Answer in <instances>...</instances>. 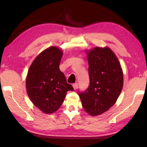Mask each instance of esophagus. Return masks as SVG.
I'll list each match as a JSON object with an SVG mask.
<instances>
[{
    "label": "esophagus",
    "mask_w": 147,
    "mask_h": 147,
    "mask_svg": "<svg viewBox=\"0 0 147 147\" xmlns=\"http://www.w3.org/2000/svg\"><path fill=\"white\" fill-rule=\"evenodd\" d=\"M73 86L74 90H76L78 88V83H74L73 85Z\"/></svg>",
    "instance_id": "1"
}]
</instances>
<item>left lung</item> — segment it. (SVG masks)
Returning a JSON list of instances; mask_svg holds the SVG:
<instances>
[{
  "label": "left lung",
  "instance_id": "obj_1",
  "mask_svg": "<svg viewBox=\"0 0 147 147\" xmlns=\"http://www.w3.org/2000/svg\"><path fill=\"white\" fill-rule=\"evenodd\" d=\"M86 52L90 85L79 96L85 111L96 116L116 102L123 89V73L116 55L107 47H96Z\"/></svg>",
  "mask_w": 147,
  "mask_h": 147
}]
</instances>
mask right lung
Segmentation results:
<instances>
[{"instance_id": "obj_1", "label": "right lung", "mask_w": 147, "mask_h": 147, "mask_svg": "<svg viewBox=\"0 0 147 147\" xmlns=\"http://www.w3.org/2000/svg\"><path fill=\"white\" fill-rule=\"evenodd\" d=\"M63 52L51 47L36 56L31 64L26 79V92L31 101L45 114L57 111L67 92L74 90L67 83L59 64Z\"/></svg>"}]
</instances>
